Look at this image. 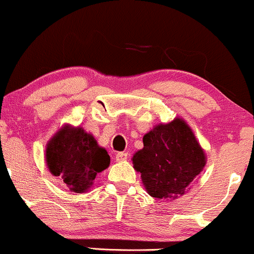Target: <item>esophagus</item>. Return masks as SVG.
I'll use <instances>...</instances> for the list:
<instances>
[{
	"mask_svg": "<svg viewBox=\"0 0 254 254\" xmlns=\"http://www.w3.org/2000/svg\"><path fill=\"white\" fill-rule=\"evenodd\" d=\"M127 158H128L127 153H117L116 154V161H119V163L127 160Z\"/></svg>",
	"mask_w": 254,
	"mask_h": 254,
	"instance_id": "34e87169",
	"label": "esophagus"
}]
</instances>
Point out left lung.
Segmentation results:
<instances>
[{
    "label": "left lung",
    "mask_w": 254,
    "mask_h": 254,
    "mask_svg": "<svg viewBox=\"0 0 254 254\" xmlns=\"http://www.w3.org/2000/svg\"><path fill=\"white\" fill-rule=\"evenodd\" d=\"M143 149L133 155L146 192L159 199H176L202 172L204 150L190 127L180 117L156 125L143 137Z\"/></svg>",
    "instance_id": "obj_1"
}]
</instances>
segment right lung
Instances as JSON below:
<instances>
[{
  "label": "right lung",
  "mask_w": 254,
  "mask_h": 254,
  "mask_svg": "<svg viewBox=\"0 0 254 254\" xmlns=\"http://www.w3.org/2000/svg\"><path fill=\"white\" fill-rule=\"evenodd\" d=\"M45 160L50 172L59 176L69 190L84 193L96 175L110 165L108 151L82 127L64 125L46 145Z\"/></svg>",
  "instance_id": "right-lung-1"
}]
</instances>
